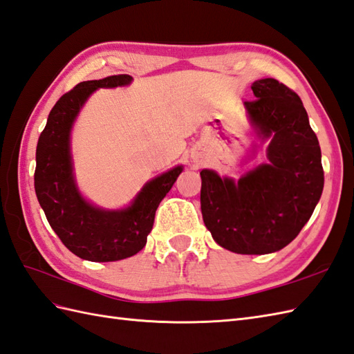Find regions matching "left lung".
<instances>
[{
  "label": "left lung",
  "instance_id": "1",
  "mask_svg": "<svg viewBox=\"0 0 354 354\" xmlns=\"http://www.w3.org/2000/svg\"><path fill=\"white\" fill-rule=\"evenodd\" d=\"M257 100L244 102L250 125L266 142L267 162L240 179L201 171L203 223L223 249L273 253L308 223L322 197L324 171L318 138L299 95L274 78L252 84Z\"/></svg>",
  "mask_w": 354,
  "mask_h": 354
}]
</instances>
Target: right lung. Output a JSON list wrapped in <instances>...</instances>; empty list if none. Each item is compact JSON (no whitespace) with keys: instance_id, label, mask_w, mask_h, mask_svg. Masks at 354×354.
I'll list each match as a JSON object with an SVG mask.
<instances>
[{"instance_id":"right-lung-1","label":"right lung","mask_w":354,"mask_h":354,"mask_svg":"<svg viewBox=\"0 0 354 354\" xmlns=\"http://www.w3.org/2000/svg\"><path fill=\"white\" fill-rule=\"evenodd\" d=\"M129 75L83 81L53 106L36 149L35 190L48 223L81 259L111 262L133 257L146 245L155 211L184 166H176L143 185L127 208L104 209L80 193L71 152V131L83 105L97 88L128 86Z\"/></svg>"}]
</instances>
